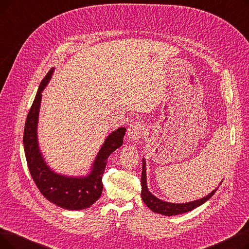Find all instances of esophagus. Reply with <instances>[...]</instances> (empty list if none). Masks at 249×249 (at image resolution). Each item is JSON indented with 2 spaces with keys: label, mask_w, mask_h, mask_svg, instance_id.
Wrapping results in <instances>:
<instances>
[{
  "label": "esophagus",
  "mask_w": 249,
  "mask_h": 249,
  "mask_svg": "<svg viewBox=\"0 0 249 249\" xmlns=\"http://www.w3.org/2000/svg\"><path fill=\"white\" fill-rule=\"evenodd\" d=\"M146 131H147V128H146L145 124L140 123V122H135L129 126L127 136L130 141L136 142L137 140H139L140 137L146 134Z\"/></svg>",
  "instance_id": "34e87169"
}]
</instances>
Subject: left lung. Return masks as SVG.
I'll return each instance as SVG.
<instances>
[{
	"instance_id": "1",
	"label": "left lung",
	"mask_w": 249,
	"mask_h": 249,
	"mask_svg": "<svg viewBox=\"0 0 249 249\" xmlns=\"http://www.w3.org/2000/svg\"><path fill=\"white\" fill-rule=\"evenodd\" d=\"M146 161L145 159H142V175H141V198L142 201L144 202V204L150 209V210L154 213L161 214L164 216H174V215H178V214H184L189 211L194 210L197 207L203 205L206 203L209 199H210L212 196L215 194V192L218 190L219 187H217L215 190H213L210 194H208L205 197L191 201V202H186V203H171V202H166L161 199H159L156 196H154L147 188V179H146ZM222 181H220L219 186L222 184Z\"/></svg>"
}]
</instances>
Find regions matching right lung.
<instances>
[{
    "instance_id": "obj_1",
    "label": "right lung",
    "mask_w": 249,
    "mask_h": 249,
    "mask_svg": "<svg viewBox=\"0 0 249 249\" xmlns=\"http://www.w3.org/2000/svg\"><path fill=\"white\" fill-rule=\"evenodd\" d=\"M51 69L38 88L24 128L23 144L29 172L39 191L51 203L65 210H84L93 205L102 195V178L109 156L123 144L126 128L119 127L105 139L86 176H68L56 173L45 160L38 141V120L42 91L50 82Z\"/></svg>"
}]
</instances>
